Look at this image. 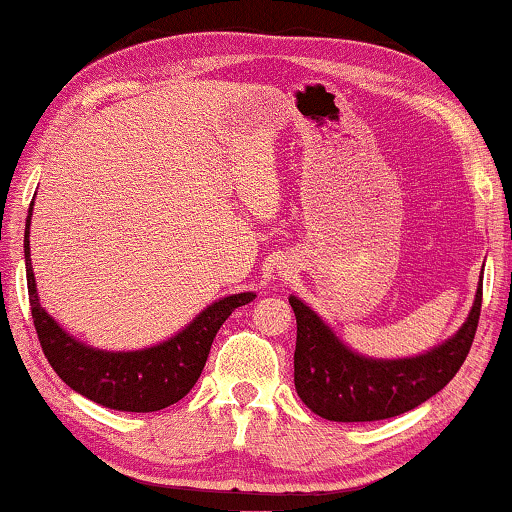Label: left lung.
<instances>
[{"mask_svg":"<svg viewBox=\"0 0 512 512\" xmlns=\"http://www.w3.org/2000/svg\"><path fill=\"white\" fill-rule=\"evenodd\" d=\"M298 321L295 339V390L316 416L335 422L395 418L416 409L446 388L464 365L476 337L483 279L466 323L453 339L418 358L372 360L344 346L305 302L288 298Z\"/></svg>","mask_w":512,"mask_h":512,"instance_id":"8db88e82","label":"left lung"}]
</instances>
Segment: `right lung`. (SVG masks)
<instances>
[{"mask_svg":"<svg viewBox=\"0 0 512 512\" xmlns=\"http://www.w3.org/2000/svg\"><path fill=\"white\" fill-rule=\"evenodd\" d=\"M25 263L34 328L50 367L69 388L115 411L150 413L180 402L201 376L214 337L226 318L256 298L254 293L228 295L198 314L180 335L159 346L129 353L96 351L66 335L41 307L29 261V217L25 228Z\"/></svg>","mask_w":512,"mask_h":512,"instance_id":"obj_1","label":"right lung"}]
</instances>
